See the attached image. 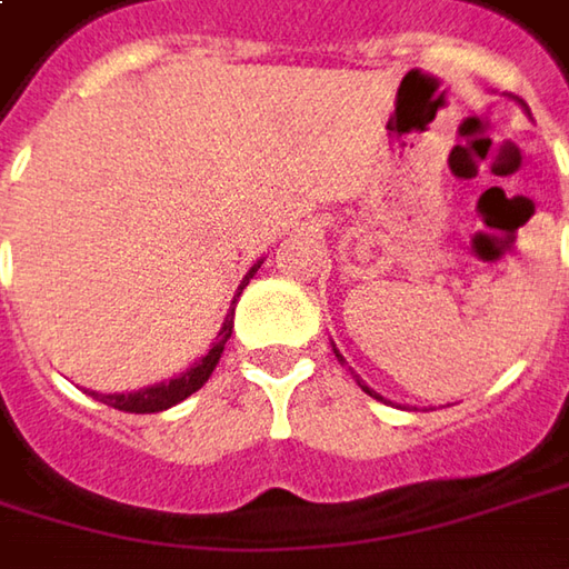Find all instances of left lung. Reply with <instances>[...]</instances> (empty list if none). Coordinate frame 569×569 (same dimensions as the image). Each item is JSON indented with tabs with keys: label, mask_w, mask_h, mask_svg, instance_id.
Segmentation results:
<instances>
[{
	"label": "left lung",
	"mask_w": 569,
	"mask_h": 569,
	"mask_svg": "<svg viewBox=\"0 0 569 569\" xmlns=\"http://www.w3.org/2000/svg\"><path fill=\"white\" fill-rule=\"evenodd\" d=\"M522 108H526V104H522ZM332 352H336V358H339V361H342V365H346V358L339 356V349H336V346H332ZM356 381H358V387H361V390H365V393H368V397H375V400H383L381 393H375V390H371V387H368V383L361 381V378H358V375H356Z\"/></svg>",
	"instance_id": "1"
}]
</instances>
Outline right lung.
<instances>
[{
  "label": "right lung",
  "mask_w": 569,
  "mask_h": 569,
  "mask_svg": "<svg viewBox=\"0 0 569 569\" xmlns=\"http://www.w3.org/2000/svg\"><path fill=\"white\" fill-rule=\"evenodd\" d=\"M262 266V259L252 266V269L246 271V278L240 281V288H237V295L230 300V310H227V317H223V327L217 332V339L211 342V349H208V356H201L191 368H186L182 375H176V378H169V381H159L150 383V387H143V390H130V393H96V390H89L96 400L101 403H108V407H114V410H124V412H159V410H169V407H176V403H182L186 397H191L194 390H201L204 381L211 378V371L217 368V361L223 356V346H227V339H230V332H233V310H237V300H240L242 288L249 284V278L259 271Z\"/></svg>",
  "instance_id": "add662e5"
}]
</instances>
